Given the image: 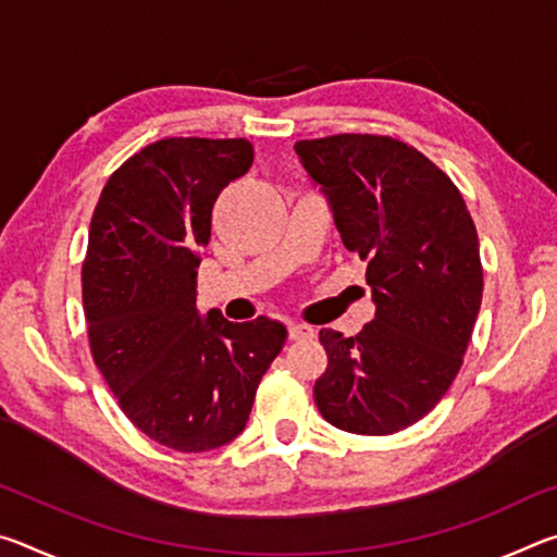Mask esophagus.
<instances>
[{
	"label": "esophagus",
	"instance_id": "1",
	"mask_svg": "<svg viewBox=\"0 0 557 557\" xmlns=\"http://www.w3.org/2000/svg\"><path fill=\"white\" fill-rule=\"evenodd\" d=\"M314 326H309V324H297V322H292L289 324V338H295V342H299V338H314Z\"/></svg>",
	"mask_w": 557,
	"mask_h": 557
}]
</instances>
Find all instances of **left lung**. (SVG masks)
<instances>
[{"instance_id": "obj_1", "label": "left lung", "mask_w": 557, "mask_h": 557, "mask_svg": "<svg viewBox=\"0 0 557 557\" xmlns=\"http://www.w3.org/2000/svg\"><path fill=\"white\" fill-rule=\"evenodd\" d=\"M295 149L344 245L369 262L375 305L356 336L319 332L329 366L317 408L338 430L393 435L461 369L484 289L474 221L447 174L398 139L334 135Z\"/></svg>"}]
</instances>
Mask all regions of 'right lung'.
<instances>
[{"mask_svg": "<svg viewBox=\"0 0 557 557\" xmlns=\"http://www.w3.org/2000/svg\"><path fill=\"white\" fill-rule=\"evenodd\" d=\"M250 164L248 139H159L108 178L90 221L83 309L92 358L132 425L176 451L238 437L287 342L277 319L233 324L196 307L213 203Z\"/></svg>", "mask_w": 557, "mask_h": 557, "instance_id": "right-lung-1", "label": "right lung"}]
</instances>
